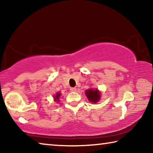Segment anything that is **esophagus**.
Segmentation results:
<instances>
[{"label": "esophagus", "instance_id": "obj_1", "mask_svg": "<svg viewBox=\"0 0 153 153\" xmlns=\"http://www.w3.org/2000/svg\"><path fill=\"white\" fill-rule=\"evenodd\" d=\"M70 90H71V92H76L77 89H76V88H71Z\"/></svg>", "mask_w": 153, "mask_h": 153}]
</instances>
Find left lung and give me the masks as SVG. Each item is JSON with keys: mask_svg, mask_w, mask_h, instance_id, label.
<instances>
[{"mask_svg": "<svg viewBox=\"0 0 153 153\" xmlns=\"http://www.w3.org/2000/svg\"><path fill=\"white\" fill-rule=\"evenodd\" d=\"M86 95L90 102H97L98 100H100V94L99 91L97 89L92 90L89 89L88 90H86Z\"/></svg>", "mask_w": 153, "mask_h": 153, "instance_id": "1", "label": "left lung"}]
</instances>
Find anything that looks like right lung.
Wrapping results in <instances>:
<instances>
[{
  "instance_id": "right-lung-1",
  "label": "right lung",
  "mask_w": 153,
  "mask_h": 153,
  "mask_svg": "<svg viewBox=\"0 0 153 153\" xmlns=\"http://www.w3.org/2000/svg\"><path fill=\"white\" fill-rule=\"evenodd\" d=\"M61 96V94H60V93H57V94H56V96H55V100H56V101H58L59 100V97H60Z\"/></svg>"
}]
</instances>
